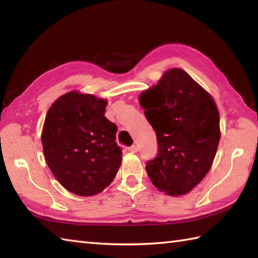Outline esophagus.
I'll return each mask as SVG.
<instances>
[{
	"label": "esophagus",
	"instance_id": "obj_1",
	"mask_svg": "<svg viewBox=\"0 0 258 258\" xmlns=\"http://www.w3.org/2000/svg\"><path fill=\"white\" fill-rule=\"evenodd\" d=\"M128 151H130L131 153H136V152H138V146H136V145H132L131 147H128Z\"/></svg>",
	"mask_w": 258,
	"mask_h": 258
}]
</instances>
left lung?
<instances>
[{
    "mask_svg": "<svg viewBox=\"0 0 258 258\" xmlns=\"http://www.w3.org/2000/svg\"><path fill=\"white\" fill-rule=\"evenodd\" d=\"M158 152L146 163L153 185L172 196L193 189L210 171L220 143V113L210 93L180 69L166 71L140 95Z\"/></svg>",
    "mask_w": 258,
    "mask_h": 258,
    "instance_id": "obj_1",
    "label": "left lung"
}]
</instances>
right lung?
I'll use <instances>...</instances> for the list:
<instances>
[{
	"label": "right lung",
	"instance_id": "1",
	"mask_svg": "<svg viewBox=\"0 0 258 258\" xmlns=\"http://www.w3.org/2000/svg\"><path fill=\"white\" fill-rule=\"evenodd\" d=\"M107 102L71 91L48 108L42 145L51 172L80 196L98 194L113 182L122 162L117 127L104 116Z\"/></svg>",
	"mask_w": 258,
	"mask_h": 258
}]
</instances>
